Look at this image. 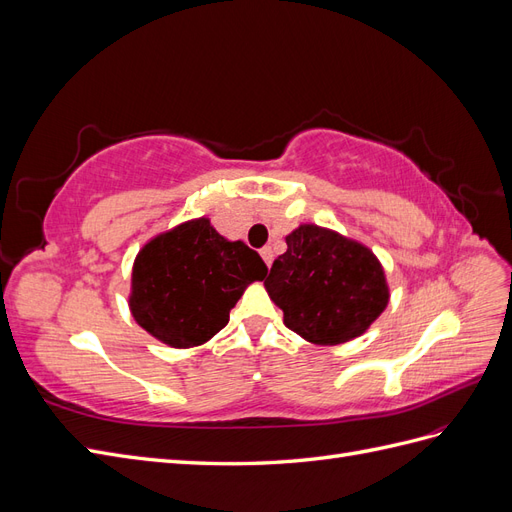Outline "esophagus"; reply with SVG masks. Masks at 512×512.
I'll list each match as a JSON object with an SVG mask.
<instances>
[{
	"mask_svg": "<svg viewBox=\"0 0 512 512\" xmlns=\"http://www.w3.org/2000/svg\"><path fill=\"white\" fill-rule=\"evenodd\" d=\"M260 256H262V260H265V265L271 269V262H273V250H271L269 245H267V247H262V250H260Z\"/></svg>",
	"mask_w": 512,
	"mask_h": 512,
	"instance_id": "obj_1",
	"label": "esophagus"
}]
</instances>
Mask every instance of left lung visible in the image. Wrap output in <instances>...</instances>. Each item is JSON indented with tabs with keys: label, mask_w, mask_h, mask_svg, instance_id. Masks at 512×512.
I'll list each match as a JSON object with an SVG mask.
<instances>
[{
	"label": "left lung",
	"mask_w": 512,
	"mask_h": 512,
	"mask_svg": "<svg viewBox=\"0 0 512 512\" xmlns=\"http://www.w3.org/2000/svg\"><path fill=\"white\" fill-rule=\"evenodd\" d=\"M265 288L284 324L316 346L361 337L389 305V284L367 245L331 228L301 224L286 237Z\"/></svg>",
	"instance_id": "obj_1"
}]
</instances>
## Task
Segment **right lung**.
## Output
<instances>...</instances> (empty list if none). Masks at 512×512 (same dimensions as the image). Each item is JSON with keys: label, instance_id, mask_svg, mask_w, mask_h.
Masks as SVG:
<instances>
[{"label": "right lung", "instance_id": "right-lung-1", "mask_svg": "<svg viewBox=\"0 0 512 512\" xmlns=\"http://www.w3.org/2000/svg\"><path fill=\"white\" fill-rule=\"evenodd\" d=\"M265 275L258 252L222 237L209 218H196L141 247L128 305L138 327L162 344L194 348L226 327L245 288Z\"/></svg>", "mask_w": 512, "mask_h": 512}]
</instances>
